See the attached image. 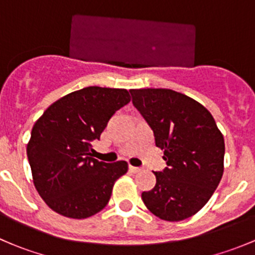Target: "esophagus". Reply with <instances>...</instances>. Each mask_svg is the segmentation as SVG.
<instances>
[{
  "label": "esophagus",
  "instance_id": "34e87169",
  "mask_svg": "<svg viewBox=\"0 0 255 255\" xmlns=\"http://www.w3.org/2000/svg\"><path fill=\"white\" fill-rule=\"evenodd\" d=\"M129 171H130V173L137 174V173H139V171H142V169H140V168H137V166H132V165H129Z\"/></svg>",
  "mask_w": 255,
  "mask_h": 255
}]
</instances>
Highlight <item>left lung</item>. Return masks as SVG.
I'll use <instances>...</instances> for the list:
<instances>
[{
    "label": "left lung",
    "mask_w": 255,
    "mask_h": 255,
    "mask_svg": "<svg viewBox=\"0 0 255 255\" xmlns=\"http://www.w3.org/2000/svg\"><path fill=\"white\" fill-rule=\"evenodd\" d=\"M129 92L168 165L153 171L156 184L142 194L144 205L164 221L191 217L207 204L222 179V133L206 107L186 95L169 89Z\"/></svg>",
    "instance_id": "left-lung-1"
}]
</instances>
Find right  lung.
<instances>
[{"mask_svg": "<svg viewBox=\"0 0 255 255\" xmlns=\"http://www.w3.org/2000/svg\"><path fill=\"white\" fill-rule=\"evenodd\" d=\"M130 101L126 89L89 86L45 110L27 144L33 184L45 204L69 218H87L105 208L116 180L128 170L126 161L92 158L110 118Z\"/></svg>", "mask_w": 255, "mask_h": 255, "instance_id": "obj_1", "label": "right lung"}]
</instances>
